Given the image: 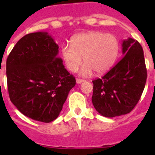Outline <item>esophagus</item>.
<instances>
[{
	"instance_id": "34e87169",
	"label": "esophagus",
	"mask_w": 155,
	"mask_h": 155,
	"mask_svg": "<svg viewBox=\"0 0 155 155\" xmlns=\"http://www.w3.org/2000/svg\"><path fill=\"white\" fill-rule=\"evenodd\" d=\"M84 80H83V79H80V78H77L76 79V82L78 83V84H81V83H82V82H84Z\"/></svg>"
}]
</instances>
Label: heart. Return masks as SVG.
I'll return each instance as SVG.
<instances>
[{"label": "heart", "instance_id": "1", "mask_svg": "<svg viewBox=\"0 0 155 155\" xmlns=\"http://www.w3.org/2000/svg\"><path fill=\"white\" fill-rule=\"evenodd\" d=\"M118 39L112 34L101 31H86L74 35L71 46L61 47V55L67 68L76 72L83 62L81 74L88 76L94 71L98 74L107 71L113 65L119 53Z\"/></svg>", "mask_w": 155, "mask_h": 155}]
</instances>
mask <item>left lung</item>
<instances>
[{
	"label": "left lung",
	"instance_id": "1",
	"mask_svg": "<svg viewBox=\"0 0 155 155\" xmlns=\"http://www.w3.org/2000/svg\"><path fill=\"white\" fill-rule=\"evenodd\" d=\"M124 57L102 78L92 81L91 101L105 117L130 113L140 100L147 80L143 48L132 38L123 41Z\"/></svg>",
	"mask_w": 155,
	"mask_h": 155
}]
</instances>
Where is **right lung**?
<instances>
[{"label":"right lung","mask_w":155,"mask_h":155,"mask_svg":"<svg viewBox=\"0 0 155 155\" xmlns=\"http://www.w3.org/2000/svg\"><path fill=\"white\" fill-rule=\"evenodd\" d=\"M59 46L46 31L25 35L6 62L9 97L23 115L50 123L58 117L76 84L58 57Z\"/></svg>","instance_id":"1"}]
</instances>
